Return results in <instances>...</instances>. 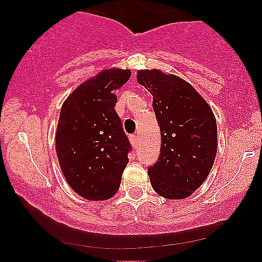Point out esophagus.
I'll list each match as a JSON object with an SVG mask.
<instances>
[{"instance_id": "esophagus-1", "label": "esophagus", "mask_w": 262, "mask_h": 262, "mask_svg": "<svg viewBox=\"0 0 262 262\" xmlns=\"http://www.w3.org/2000/svg\"><path fill=\"white\" fill-rule=\"evenodd\" d=\"M130 141H132V144H133V145H137V144L139 143V135H138V134L130 135Z\"/></svg>"}]
</instances>
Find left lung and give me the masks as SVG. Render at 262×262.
<instances>
[{
  "instance_id": "left-lung-1",
  "label": "left lung",
  "mask_w": 262,
  "mask_h": 262,
  "mask_svg": "<svg viewBox=\"0 0 262 262\" xmlns=\"http://www.w3.org/2000/svg\"><path fill=\"white\" fill-rule=\"evenodd\" d=\"M137 81L152 95L160 125L158 161L148 169L150 183L167 200L191 196L207 179L217 155V122L202 96L176 75L139 70Z\"/></svg>"
}]
</instances>
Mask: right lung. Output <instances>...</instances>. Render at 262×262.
<instances>
[{
	"label": "right lung",
	"mask_w": 262,
	"mask_h": 262,
	"mask_svg": "<svg viewBox=\"0 0 262 262\" xmlns=\"http://www.w3.org/2000/svg\"><path fill=\"white\" fill-rule=\"evenodd\" d=\"M130 70L107 69L74 90L62 103L55 133L58 160L70 187L90 201H104L118 191L130 143L114 106V90Z\"/></svg>",
	"instance_id": "add662e5"
}]
</instances>
